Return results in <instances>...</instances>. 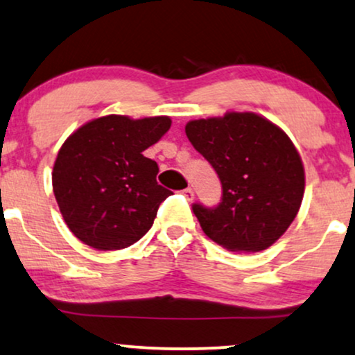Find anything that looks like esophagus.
Here are the masks:
<instances>
[{
    "instance_id": "1",
    "label": "esophagus",
    "mask_w": 355,
    "mask_h": 355,
    "mask_svg": "<svg viewBox=\"0 0 355 355\" xmlns=\"http://www.w3.org/2000/svg\"><path fill=\"white\" fill-rule=\"evenodd\" d=\"M182 194L186 196V199H187V201H193V199H194V191L191 189V187H187V189L182 191Z\"/></svg>"
}]
</instances>
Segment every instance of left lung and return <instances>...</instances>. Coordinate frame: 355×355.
<instances>
[{
    "label": "left lung",
    "mask_w": 355,
    "mask_h": 355,
    "mask_svg": "<svg viewBox=\"0 0 355 355\" xmlns=\"http://www.w3.org/2000/svg\"><path fill=\"white\" fill-rule=\"evenodd\" d=\"M186 136L223 184L218 207L193 206L204 234L232 252L270 248L293 224L306 187L301 154L291 137L249 111L193 119Z\"/></svg>",
    "instance_id": "8db88e82"
}]
</instances>
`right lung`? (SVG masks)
<instances>
[{
	"instance_id": "1",
	"label": "right lung",
	"mask_w": 355,
	"mask_h": 355,
	"mask_svg": "<svg viewBox=\"0 0 355 355\" xmlns=\"http://www.w3.org/2000/svg\"><path fill=\"white\" fill-rule=\"evenodd\" d=\"M171 128L169 116L87 121L62 143L53 166V193L69 231L98 249L116 251L149 231L173 193L157 184L156 161L143 151Z\"/></svg>"
}]
</instances>
